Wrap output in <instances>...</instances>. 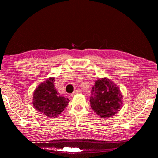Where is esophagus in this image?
Returning <instances> with one entry per match:
<instances>
[{
    "instance_id": "esophagus-1",
    "label": "esophagus",
    "mask_w": 158,
    "mask_h": 158,
    "mask_svg": "<svg viewBox=\"0 0 158 158\" xmlns=\"http://www.w3.org/2000/svg\"><path fill=\"white\" fill-rule=\"evenodd\" d=\"M81 93V90H80V89H77V90H74V91L72 93V95H76V94H78V93Z\"/></svg>"
}]
</instances>
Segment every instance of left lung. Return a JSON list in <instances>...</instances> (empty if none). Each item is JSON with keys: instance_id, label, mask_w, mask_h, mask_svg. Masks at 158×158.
<instances>
[{"instance_id": "obj_1", "label": "left lung", "mask_w": 158, "mask_h": 158, "mask_svg": "<svg viewBox=\"0 0 158 158\" xmlns=\"http://www.w3.org/2000/svg\"><path fill=\"white\" fill-rule=\"evenodd\" d=\"M123 97L118 86L111 79L104 77L96 80L92 88L90 106L99 116L107 118L121 110Z\"/></svg>"}]
</instances>
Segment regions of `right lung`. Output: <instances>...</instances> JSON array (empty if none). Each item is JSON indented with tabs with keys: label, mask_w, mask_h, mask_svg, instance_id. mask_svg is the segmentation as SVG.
<instances>
[{
	"label": "right lung",
	"mask_w": 158,
	"mask_h": 158,
	"mask_svg": "<svg viewBox=\"0 0 158 158\" xmlns=\"http://www.w3.org/2000/svg\"><path fill=\"white\" fill-rule=\"evenodd\" d=\"M54 77H49L38 85L33 93V105L37 111L49 118H56L64 111L69 99L60 95L54 85Z\"/></svg>",
	"instance_id": "1"
}]
</instances>
